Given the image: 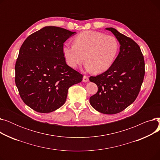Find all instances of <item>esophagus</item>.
<instances>
[{
  "instance_id": "1",
  "label": "esophagus",
  "mask_w": 160,
  "mask_h": 160,
  "mask_svg": "<svg viewBox=\"0 0 160 160\" xmlns=\"http://www.w3.org/2000/svg\"><path fill=\"white\" fill-rule=\"evenodd\" d=\"M88 81H89V78H88V77H86V76H83L82 82H88Z\"/></svg>"
}]
</instances>
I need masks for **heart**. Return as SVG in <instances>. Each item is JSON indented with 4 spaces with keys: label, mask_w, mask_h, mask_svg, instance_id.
<instances>
[{
    "label": "heart",
    "mask_w": 160,
    "mask_h": 160,
    "mask_svg": "<svg viewBox=\"0 0 160 160\" xmlns=\"http://www.w3.org/2000/svg\"><path fill=\"white\" fill-rule=\"evenodd\" d=\"M119 48V42L114 36L86 31L74 38V45L65 43L62 51L66 63L71 68L77 69L85 60L87 71L100 73L112 65Z\"/></svg>",
    "instance_id": "b5f03b06"
}]
</instances>
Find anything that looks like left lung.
Segmentation results:
<instances>
[{"label": "left lung", "mask_w": 160, "mask_h": 160, "mask_svg": "<svg viewBox=\"0 0 160 160\" xmlns=\"http://www.w3.org/2000/svg\"><path fill=\"white\" fill-rule=\"evenodd\" d=\"M120 44L112 65L97 77H90L98 91L89 98L93 108L104 114H115L132 104L139 93L145 76V61L139 45L113 28H106Z\"/></svg>", "instance_id": "1"}]
</instances>
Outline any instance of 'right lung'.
<instances>
[{
    "instance_id": "add662e5",
    "label": "right lung",
    "mask_w": 160,
    "mask_h": 160,
    "mask_svg": "<svg viewBox=\"0 0 160 160\" xmlns=\"http://www.w3.org/2000/svg\"><path fill=\"white\" fill-rule=\"evenodd\" d=\"M76 32L48 26L29 36L17 60L15 84L23 102L39 113H50L64 104L69 88L83 76L67 65L64 42Z\"/></svg>"
}]
</instances>
